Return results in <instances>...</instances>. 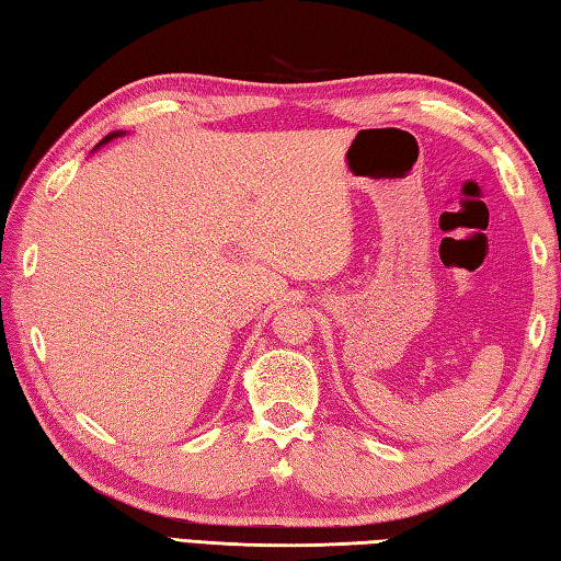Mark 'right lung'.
Segmentation results:
<instances>
[{
    "label": "right lung",
    "mask_w": 561,
    "mask_h": 561,
    "mask_svg": "<svg viewBox=\"0 0 561 561\" xmlns=\"http://www.w3.org/2000/svg\"><path fill=\"white\" fill-rule=\"evenodd\" d=\"M113 137H121V133H111V135H108V137H105V139H103V141H101V145H105V141H111V139H113Z\"/></svg>",
    "instance_id": "obj_1"
}]
</instances>
